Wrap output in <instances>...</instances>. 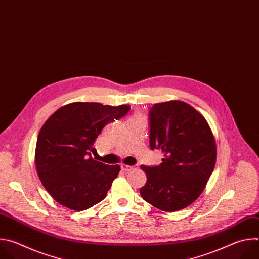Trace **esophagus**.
Returning <instances> with one entry per match:
<instances>
[{"mask_svg": "<svg viewBox=\"0 0 259 259\" xmlns=\"http://www.w3.org/2000/svg\"><path fill=\"white\" fill-rule=\"evenodd\" d=\"M136 166H129V165H126V164H122L121 165V169L124 171V172H129L131 170H133Z\"/></svg>", "mask_w": 259, "mask_h": 259, "instance_id": "esophagus-1", "label": "esophagus"}]
</instances>
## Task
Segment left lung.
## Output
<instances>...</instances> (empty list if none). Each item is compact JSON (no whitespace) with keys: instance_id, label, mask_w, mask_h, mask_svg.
Here are the masks:
<instances>
[{"instance_id":"8db88e82","label":"left lung","mask_w":259,"mask_h":259,"mask_svg":"<svg viewBox=\"0 0 259 259\" xmlns=\"http://www.w3.org/2000/svg\"><path fill=\"white\" fill-rule=\"evenodd\" d=\"M150 122V145L165 156L159 166H141L146 183L140 195L166 212L187 208L203 193L215 167L213 132L203 115L180 100L154 104Z\"/></svg>"}]
</instances>
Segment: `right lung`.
I'll return each instance as SVG.
<instances>
[{
    "label": "right lung",
    "instance_id": "obj_1",
    "mask_svg": "<svg viewBox=\"0 0 259 259\" xmlns=\"http://www.w3.org/2000/svg\"><path fill=\"white\" fill-rule=\"evenodd\" d=\"M130 105L72 102L59 107L42 126L36 139L34 164L50 196L75 211L102 201L121 167L93 160V143L109 122L124 117Z\"/></svg>",
    "mask_w": 259,
    "mask_h": 259
}]
</instances>
